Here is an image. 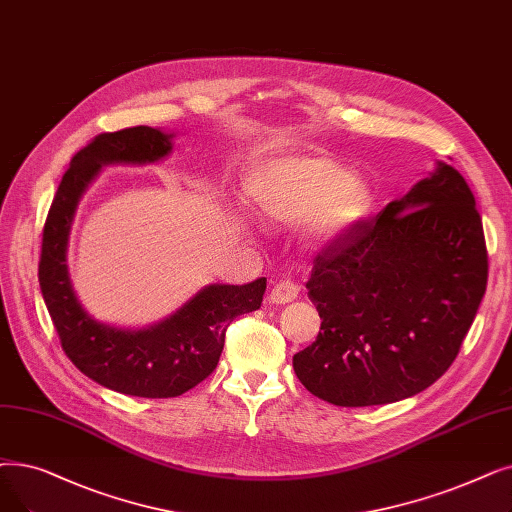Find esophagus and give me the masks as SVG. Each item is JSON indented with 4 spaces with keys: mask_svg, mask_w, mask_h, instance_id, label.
<instances>
[{
    "mask_svg": "<svg viewBox=\"0 0 512 512\" xmlns=\"http://www.w3.org/2000/svg\"><path fill=\"white\" fill-rule=\"evenodd\" d=\"M299 295V286L291 280H280L274 284L272 293H270V301L276 305H284V303H291L295 301Z\"/></svg>",
    "mask_w": 512,
    "mask_h": 512,
    "instance_id": "34e87169",
    "label": "esophagus"
}]
</instances>
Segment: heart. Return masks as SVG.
Returning a JSON list of instances; mask_svg holds the SVG:
<instances>
[{
  "instance_id": "obj_1",
  "label": "heart",
  "mask_w": 512,
  "mask_h": 512,
  "mask_svg": "<svg viewBox=\"0 0 512 512\" xmlns=\"http://www.w3.org/2000/svg\"><path fill=\"white\" fill-rule=\"evenodd\" d=\"M257 213L280 226L305 221L307 236L332 244L358 232L374 211L370 186L326 154H272L244 171Z\"/></svg>"
}]
</instances>
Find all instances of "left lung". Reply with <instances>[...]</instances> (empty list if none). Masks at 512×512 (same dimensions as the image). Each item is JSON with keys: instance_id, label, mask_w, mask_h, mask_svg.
I'll return each mask as SVG.
<instances>
[{"instance_id": "left-lung-1", "label": "left lung", "mask_w": 512, "mask_h": 512, "mask_svg": "<svg viewBox=\"0 0 512 512\" xmlns=\"http://www.w3.org/2000/svg\"><path fill=\"white\" fill-rule=\"evenodd\" d=\"M487 286V249L464 177H429L314 259L307 297L322 326L295 353L309 393L360 408L399 402L446 372Z\"/></svg>"}]
</instances>
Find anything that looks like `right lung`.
<instances>
[{"instance_id": "right-lung-1", "label": "right lung", "mask_w": 512, "mask_h": 512, "mask_svg": "<svg viewBox=\"0 0 512 512\" xmlns=\"http://www.w3.org/2000/svg\"><path fill=\"white\" fill-rule=\"evenodd\" d=\"M171 133L138 125L100 133L81 148L52 201L43 226L39 286L69 360L98 385L136 397H177L215 370L226 330L261 307L265 278L249 284H211L167 320L127 330L94 320L81 307L66 265L73 215L102 165H144L171 152Z\"/></svg>"}]
</instances>
